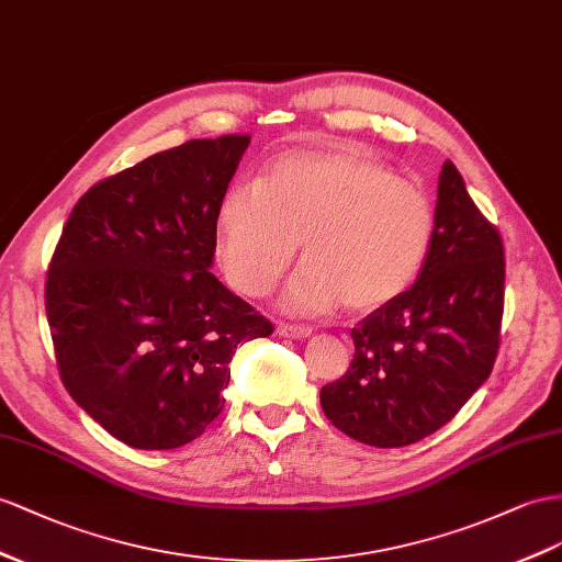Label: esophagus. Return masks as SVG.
Wrapping results in <instances>:
<instances>
[{"instance_id":"34e87169","label":"esophagus","mask_w":562,"mask_h":562,"mask_svg":"<svg viewBox=\"0 0 562 562\" xmlns=\"http://www.w3.org/2000/svg\"><path fill=\"white\" fill-rule=\"evenodd\" d=\"M313 333L308 325H299V323H278V335L290 337V339H304Z\"/></svg>"}]
</instances>
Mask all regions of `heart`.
I'll use <instances>...</instances> for the list:
<instances>
[{
    "label": "heart",
    "mask_w": 562,
    "mask_h": 562,
    "mask_svg": "<svg viewBox=\"0 0 562 562\" xmlns=\"http://www.w3.org/2000/svg\"><path fill=\"white\" fill-rule=\"evenodd\" d=\"M215 227L221 268L241 294H266L301 241L306 263L286 284L284 306L323 313L344 301L370 313L420 276L435 209L418 184L339 144L276 158L256 187L229 184Z\"/></svg>",
    "instance_id": "heart-1"
}]
</instances>
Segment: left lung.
<instances>
[{"mask_svg": "<svg viewBox=\"0 0 562 562\" xmlns=\"http://www.w3.org/2000/svg\"><path fill=\"white\" fill-rule=\"evenodd\" d=\"M506 256L458 168L439 176L435 237L418 280L351 329L353 361L321 390L344 435L380 449L425 439L492 375L501 344Z\"/></svg>", "mask_w": 562, "mask_h": 562, "instance_id": "left-lung-1", "label": "left lung"}]
</instances>
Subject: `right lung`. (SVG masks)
<instances>
[{
	"instance_id": "1",
	"label": "right lung",
	"mask_w": 562,
	"mask_h": 562,
	"mask_svg": "<svg viewBox=\"0 0 562 562\" xmlns=\"http://www.w3.org/2000/svg\"><path fill=\"white\" fill-rule=\"evenodd\" d=\"M249 142L190 139L92 184L54 249L45 308L61 382L133 449L204 435L237 347L272 333L209 270L215 213Z\"/></svg>"
}]
</instances>
